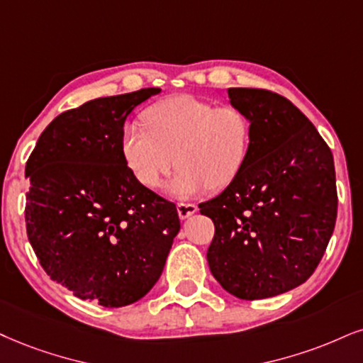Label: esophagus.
<instances>
[{
	"instance_id": "esophagus-1",
	"label": "esophagus",
	"mask_w": 363,
	"mask_h": 363,
	"mask_svg": "<svg viewBox=\"0 0 363 363\" xmlns=\"http://www.w3.org/2000/svg\"><path fill=\"white\" fill-rule=\"evenodd\" d=\"M177 210H178V217H180L182 220H186V218L196 213L199 207H196L195 203H178Z\"/></svg>"
}]
</instances>
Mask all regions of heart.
I'll return each instance as SVG.
<instances>
[{
	"label": "heart",
	"mask_w": 363,
	"mask_h": 363,
	"mask_svg": "<svg viewBox=\"0 0 363 363\" xmlns=\"http://www.w3.org/2000/svg\"><path fill=\"white\" fill-rule=\"evenodd\" d=\"M143 124L121 133V155L145 189L167 185L173 199L186 200L232 183L247 163L252 124L240 107L216 106L194 96H173L143 113Z\"/></svg>",
	"instance_id": "1"
}]
</instances>
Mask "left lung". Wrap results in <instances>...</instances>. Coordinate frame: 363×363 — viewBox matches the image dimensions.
Returning <instances> with one entry per match:
<instances>
[{
	"instance_id": "8db88e82",
	"label": "left lung",
	"mask_w": 363,
	"mask_h": 363,
	"mask_svg": "<svg viewBox=\"0 0 363 363\" xmlns=\"http://www.w3.org/2000/svg\"><path fill=\"white\" fill-rule=\"evenodd\" d=\"M252 124L247 163L216 199L200 203L216 235L207 250L227 293L264 299L303 284L323 257L337 220L330 147L293 102L264 89H227Z\"/></svg>"
}]
</instances>
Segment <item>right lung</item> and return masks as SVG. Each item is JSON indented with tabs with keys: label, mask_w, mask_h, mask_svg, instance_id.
<instances>
[{
	"label": "right lung",
	"mask_w": 363,
	"mask_h": 363,
	"mask_svg": "<svg viewBox=\"0 0 363 363\" xmlns=\"http://www.w3.org/2000/svg\"><path fill=\"white\" fill-rule=\"evenodd\" d=\"M147 87L99 97L57 116L26 161V234L40 264L80 299L136 303L160 279L180 230L177 207L140 185L121 133Z\"/></svg>",
	"instance_id": "right-lung-1"
}]
</instances>
